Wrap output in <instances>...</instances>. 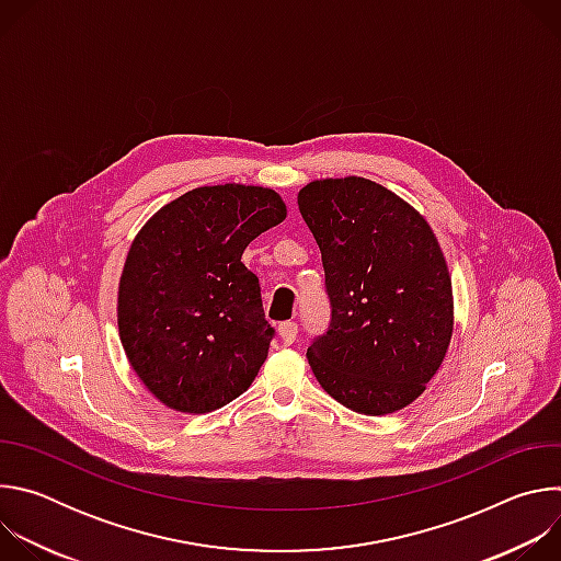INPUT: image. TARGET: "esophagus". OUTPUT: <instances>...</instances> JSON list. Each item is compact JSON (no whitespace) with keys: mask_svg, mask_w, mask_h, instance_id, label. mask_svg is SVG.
<instances>
[{"mask_svg":"<svg viewBox=\"0 0 561 561\" xmlns=\"http://www.w3.org/2000/svg\"><path fill=\"white\" fill-rule=\"evenodd\" d=\"M277 331H279L282 342H284L286 346H290V344L297 340V331H299V329H297V324H295V322H282Z\"/></svg>","mask_w":561,"mask_h":561,"instance_id":"34e87169","label":"esophagus"}]
</instances>
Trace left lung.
Returning a JSON list of instances; mask_svg holds the SVG:
<instances>
[{
	"instance_id": "1",
	"label": "left lung",
	"mask_w": 561,
	"mask_h": 561,
	"mask_svg": "<svg viewBox=\"0 0 561 561\" xmlns=\"http://www.w3.org/2000/svg\"><path fill=\"white\" fill-rule=\"evenodd\" d=\"M322 251L331 324L308 346L322 388L362 415L409 407L442 366L453 290L428 221L388 188L317 180L297 195Z\"/></svg>"
}]
</instances>
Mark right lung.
Returning <instances> with one entry per match:
<instances>
[{
    "label": "right lung",
    "instance_id": "obj_1",
    "mask_svg": "<svg viewBox=\"0 0 561 561\" xmlns=\"http://www.w3.org/2000/svg\"><path fill=\"white\" fill-rule=\"evenodd\" d=\"M286 219L262 186H202L137 232L119 279L117 324L144 386L182 413H210L257 377L275 329L242 253Z\"/></svg>",
    "mask_w": 561,
    "mask_h": 561
}]
</instances>
